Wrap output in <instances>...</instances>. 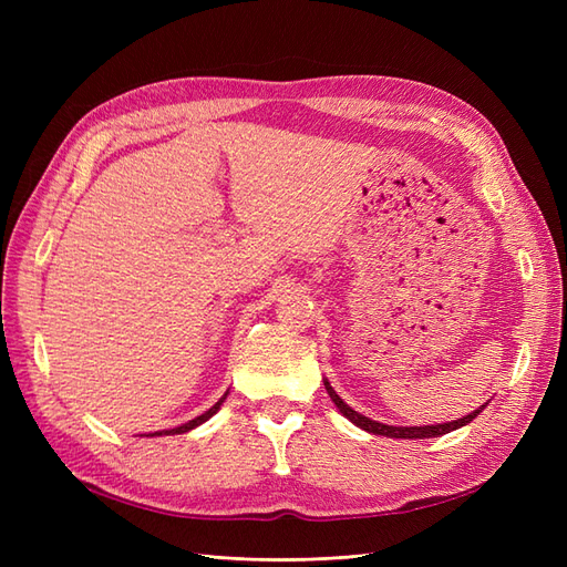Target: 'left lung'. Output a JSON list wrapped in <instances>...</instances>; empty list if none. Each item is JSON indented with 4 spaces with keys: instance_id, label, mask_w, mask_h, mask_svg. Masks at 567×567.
I'll return each instance as SVG.
<instances>
[{
    "instance_id": "8db88e82",
    "label": "left lung",
    "mask_w": 567,
    "mask_h": 567,
    "mask_svg": "<svg viewBox=\"0 0 567 567\" xmlns=\"http://www.w3.org/2000/svg\"><path fill=\"white\" fill-rule=\"evenodd\" d=\"M323 385H326V392H329V398L333 400V404L338 406V411L342 416H346L348 421H352L357 427H362V431L367 433H373V435H385V437H394V440H425V437H440V435H447L452 431H458V427L468 425L480 411H483L487 406V402L483 406H477L473 414L463 416V419H456V421H450V423H437V425H385V423H379V421H371L369 416L359 414V411H354L350 404L342 402L338 398V392L331 388V383L323 379Z\"/></svg>"
}]
</instances>
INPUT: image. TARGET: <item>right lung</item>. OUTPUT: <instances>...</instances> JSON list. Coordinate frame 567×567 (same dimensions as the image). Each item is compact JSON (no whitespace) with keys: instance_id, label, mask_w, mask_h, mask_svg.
Segmentation results:
<instances>
[{"instance_id":"right-lung-1","label":"right lung","mask_w":567,"mask_h":567,"mask_svg":"<svg viewBox=\"0 0 567 567\" xmlns=\"http://www.w3.org/2000/svg\"><path fill=\"white\" fill-rule=\"evenodd\" d=\"M227 394H229V390L225 392V394H221V398L208 409V411H205V414H200V416H196V419H192V421H188V423H182V425H177V427H169V431H158V433H148L146 437H161V435H182V433H188V431H194V427H198L200 423H205V421H208V419H213L215 414H217V411H219V406L221 404H225V400H227Z\"/></svg>"}]
</instances>
